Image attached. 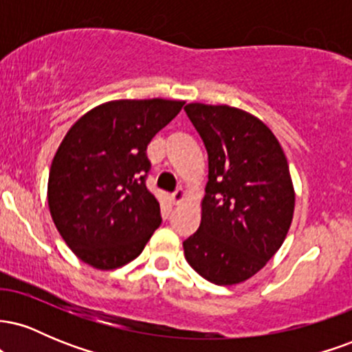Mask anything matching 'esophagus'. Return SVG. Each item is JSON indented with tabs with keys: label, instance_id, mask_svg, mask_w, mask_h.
I'll return each mask as SVG.
<instances>
[{
	"label": "esophagus",
	"instance_id": "1",
	"mask_svg": "<svg viewBox=\"0 0 352 352\" xmlns=\"http://www.w3.org/2000/svg\"><path fill=\"white\" fill-rule=\"evenodd\" d=\"M184 200H185V190H184V188H179V190H177V192L172 195V204H173V205H180Z\"/></svg>",
	"mask_w": 352,
	"mask_h": 352
}]
</instances>
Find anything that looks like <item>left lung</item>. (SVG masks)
Here are the masks:
<instances>
[{"instance_id": "left-lung-1", "label": "left lung", "mask_w": 352, "mask_h": 352, "mask_svg": "<svg viewBox=\"0 0 352 352\" xmlns=\"http://www.w3.org/2000/svg\"><path fill=\"white\" fill-rule=\"evenodd\" d=\"M184 111L208 155L201 221L184 241L185 258L207 281L238 285L272 260L292 227L288 160L272 129L243 109L192 102Z\"/></svg>"}]
</instances>
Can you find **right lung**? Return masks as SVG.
I'll use <instances>...</instances> for the list:
<instances>
[{
  "label": "right lung",
  "instance_id": "obj_1",
  "mask_svg": "<svg viewBox=\"0 0 352 352\" xmlns=\"http://www.w3.org/2000/svg\"><path fill=\"white\" fill-rule=\"evenodd\" d=\"M185 100H109L79 117L52 159L47 205L59 235L96 270L120 268L142 253L160 225L145 188L152 137Z\"/></svg>",
  "mask_w": 352,
  "mask_h": 352
}]
</instances>
